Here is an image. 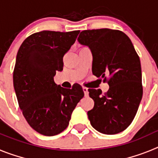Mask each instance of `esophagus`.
<instances>
[{
    "label": "esophagus",
    "instance_id": "esophagus-1",
    "mask_svg": "<svg viewBox=\"0 0 158 158\" xmlns=\"http://www.w3.org/2000/svg\"><path fill=\"white\" fill-rule=\"evenodd\" d=\"M82 89H83V92H84V93H85V96H87L88 95H89V91H88L87 88L83 87V88H82Z\"/></svg>",
    "mask_w": 158,
    "mask_h": 158
}]
</instances>
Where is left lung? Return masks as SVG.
<instances>
[{
  "label": "left lung",
  "instance_id": "obj_1",
  "mask_svg": "<svg viewBox=\"0 0 158 158\" xmlns=\"http://www.w3.org/2000/svg\"><path fill=\"white\" fill-rule=\"evenodd\" d=\"M78 43L89 47L93 54V75L106 79L109 89H89L94 107L88 117L94 129L104 135L122 132L133 121L142 97L140 59L125 33L108 28L85 30Z\"/></svg>",
  "mask_w": 158,
  "mask_h": 158
}]
</instances>
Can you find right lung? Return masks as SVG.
<instances>
[{
  "label": "right lung",
  "mask_w": 158,
  "mask_h": 158,
  "mask_svg": "<svg viewBox=\"0 0 158 158\" xmlns=\"http://www.w3.org/2000/svg\"><path fill=\"white\" fill-rule=\"evenodd\" d=\"M80 31H43L23 42L16 55L13 85L27 122L45 136L60 134L69 125L73 111L83 98L82 87L64 89L55 84L57 71L63 69V57Z\"/></svg>",
  "instance_id": "1"
}]
</instances>
